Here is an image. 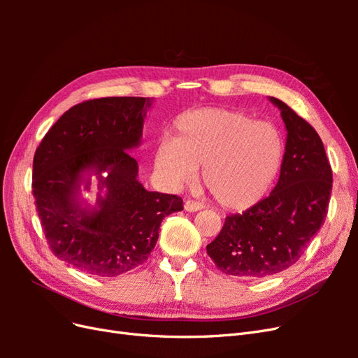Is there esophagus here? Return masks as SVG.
Listing matches in <instances>:
<instances>
[{
  "label": "esophagus",
  "mask_w": 358,
  "mask_h": 358,
  "mask_svg": "<svg viewBox=\"0 0 358 358\" xmlns=\"http://www.w3.org/2000/svg\"><path fill=\"white\" fill-rule=\"evenodd\" d=\"M201 209H203V204L200 201L191 200V199H188L185 201V210L187 212H197V210H201Z\"/></svg>",
  "instance_id": "esophagus-1"
}]
</instances>
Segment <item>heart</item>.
Segmentation results:
<instances>
[{
    "mask_svg": "<svg viewBox=\"0 0 358 358\" xmlns=\"http://www.w3.org/2000/svg\"><path fill=\"white\" fill-rule=\"evenodd\" d=\"M285 145L279 128L243 112L201 107L180 113L173 137L154 154L159 175L173 187L191 183L201 166L206 188L222 208L243 210L262 200L282 167Z\"/></svg>",
    "mask_w": 358,
    "mask_h": 358,
    "instance_id": "obj_1",
    "label": "heart"
}]
</instances>
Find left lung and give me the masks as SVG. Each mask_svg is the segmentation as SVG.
Listing matches in <instances>:
<instances>
[{"mask_svg":"<svg viewBox=\"0 0 358 358\" xmlns=\"http://www.w3.org/2000/svg\"><path fill=\"white\" fill-rule=\"evenodd\" d=\"M270 101L287 128L279 180L268 197L227 216L206 246L222 273L245 279L276 275L297 263L324 224L331 196L333 173L318 133L284 101Z\"/></svg>","mask_w":358,"mask_h":358,"instance_id":"1","label":"left lung"}]
</instances>
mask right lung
<instances>
[{
	"label": "right lung",
	"instance_id": "right-lung-1",
	"mask_svg": "<svg viewBox=\"0 0 358 358\" xmlns=\"http://www.w3.org/2000/svg\"><path fill=\"white\" fill-rule=\"evenodd\" d=\"M154 99L106 96L73 106L43 137L32 161V194L48 243L62 262L96 276L143 264L161 221L183 209L178 196L148 191L128 154L142 140ZM99 179L95 208L80 200L82 182Z\"/></svg>",
	"mask_w": 358,
	"mask_h": 358
}]
</instances>
